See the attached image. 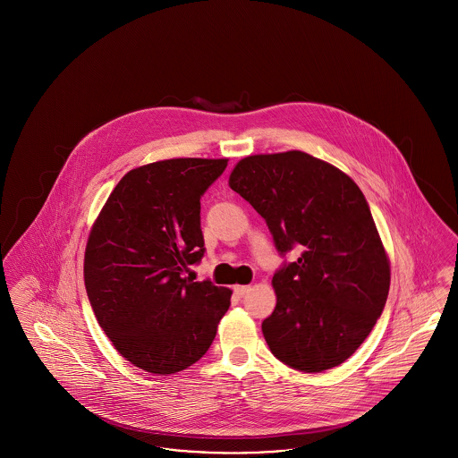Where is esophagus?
Returning a JSON list of instances; mask_svg holds the SVG:
<instances>
[{"mask_svg": "<svg viewBox=\"0 0 458 458\" xmlns=\"http://www.w3.org/2000/svg\"><path fill=\"white\" fill-rule=\"evenodd\" d=\"M233 290H235L237 295H245V293L250 292V286H249V284H235Z\"/></svg>", "mask_w": 458, "mask_h": 458, "instance_id": "1", "label": "esophagus"}]
</instances>
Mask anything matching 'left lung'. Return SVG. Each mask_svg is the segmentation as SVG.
<instances>
[{
    "label": "left lung",
    "mask_w": 458,
    "mask_h": 458,
    "mask_svg": "<svg viewBox=\"0 0 458 458\" xmlns=\"http://www.w3.org/2000/svg\"><path fill=\"white\" fill-rule=\"evenodd\" d=\"M228 185L266 219L282 254L301 247L271 282L267 347L293 369L340 366L368 338L390 290V259L366 197L349 174L302 151L247 156Z\"/></svg>",
    "instance_id": "left-lung-1"
}]
</instances>
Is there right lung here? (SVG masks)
<instances>
[{"label": "right lung", "instance_id": "add662e5", "mask_svg": "<svg viewBox=\"0 0 458 458\" xmlns=\"http://www.w3.org/2000/svg\"><path fill=\"white\" fill-rule=\"evenodd\" d=\"M228 159L174 157L133 168L89 233L84 282L96 319L131 364L157 376L211 347L232 290L183 273L204 256L200 196Z\"/></svg>", "mask_w": 458, "mask_h": 458}]
</instances>
